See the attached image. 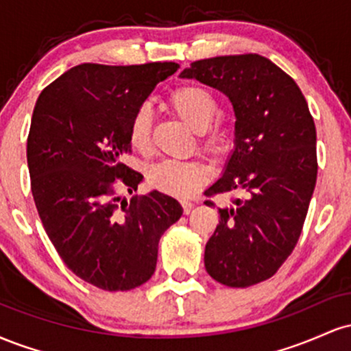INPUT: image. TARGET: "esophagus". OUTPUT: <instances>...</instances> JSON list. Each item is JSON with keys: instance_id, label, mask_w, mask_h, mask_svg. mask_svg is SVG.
Here are the masks:
<instances>
[{"instance_id": "obj_1", "label": "esophagus", "mask_w": 351, "mask_h": 351, "mask_svg": "<svg viewBox=\"0 0 351 351\" xmlns=\"http://www.w3.org/2000/svg\"><path fill=\"white\" fill-rule=\"evenodd\" d=\"M181 206H183L184 215H189V211L193 209V203H191V201H188V199H181Z\"/></svg>"}]
</instances>
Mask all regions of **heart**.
<instances>
[{
	"instance_id": "1",
	"label": "heart",
	"mask_w": 351,
	"mask_h": 351,
	"mask_svg": "<svg viewBox=\"0 0 351 351\" xmlns=\"http://www.w3.org/2000/svg\"><path fill=\"white\" fill-rule=\"evenodd\" d=\"M168 104L180 119H183L193 130L199 132V143L204 152L219 155L226 152L229 136L226 128L217 122L219 104L211 90L203 86L189 84L171 92ZM153 128L152 108L143 104L132 115L128 136L136 150H147L150 147ZM209 170L199 162H175L167 160L148 171L152 186L171 196H189L208 180Z\"/></svg>"
}]
</instances>
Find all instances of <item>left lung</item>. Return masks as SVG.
Wrapping results in <instances>:
<instances>
[{
    "label": "left lung",
    "instance_id": "1",
    "mask_svg": "<svg viewBox=\"0 0 351 351\" xmlns=\"http://www.w3.org/2000/svg\"><path fill=\"white\" fill-rule=\"evenodd\" d=\"M180 77L217 88L234 108V152L204 195L247 191L234 208H219L204 249L206 271L228 287L259 284L292 254L315 189L317 132L307 100L291 75L259 54L196 60Z\"/></svg>",
    "mask_w": 351,
    "mask_h": 351
}]
</instances>
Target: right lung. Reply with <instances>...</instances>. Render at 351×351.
Instances as JSON below:
<instances>
[{"label": "right lung", "mask_w": 351, "mask_h": 351, "mask_svg": "<svg viewBox=\"0 0 351 351\" xmlns=\"http://www.w3.org/2000/svg\"><path fill=\"white\" fill-rule=\"evenodd\" d=\"M178 67L86 62L36 102L27 135L36 208L64 264L102 291H132L150 279L160 237L183 215L160 191L122 199L143 176L120 162L132 152V115Z\"/></svg>", "instance_id": "add662e5"}]
</instances>
